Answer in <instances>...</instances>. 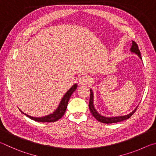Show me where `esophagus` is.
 I'll use <instances>...</instances> for the list:
<instances>
[{"mask_svg": "<svg viewBox=\"0 0 156 156\" xmlns=\"http://www.w3.org/2000/svg\"><path fill=\"white\" fill-rule=\"evenodd\" d=\"M89 79L87 76H83L79 79V84L80 85H87L89 83Z\"/></svg>", "mask_w": 156, "mask_h": 156, "instance_id": "1", "label": "esophagus"}]
</instances>
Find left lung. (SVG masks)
Returning a JSON list of instances; mask_svg holds the SVG:
<instances>
[{
	"instance_id": "1",
	"label": "left lung",
	"mask_w": 156,
	"mask_h": 156,
	"mask_svg": "<svg viewBox=\"0 0 156 156\" xmlns=\"http://www.w3.org/2000/svg\"><path fill=\"white\" fill-rule=\"evenodd\" d=\"M130 51L131 52L134 53V54H137L138 56V57L142 60V57H141V54H140V51L138 49V44H136V43L132 41V45L130 49ZM89 110L91 113L92 115L96 118V119L99 121L100 122L102 123H105V124H111V123H115V122H121V121H123L125 120L128 119L131 117V116L134 113L137 109V107L134 109V110L132 111L131 113H129L127 115H120V116H112V117H106V116L102 115L101 114L97 112L96 109H95L94 107V92L92 91V89H90V99H89Z\"/></svg>"
}]
</instances>
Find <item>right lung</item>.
Listing matches in <instances>:
<instances>
[{
  "instance_id": "1",
  "label": "right lung",
  "mask_w": 156,
  "mask_h": 156,
  "mask_svg": "<svg viewBox=\"0 0 156 156\" xmlns=\"http://www.w3.org/2000/svg\"><path fill=\"white\" fill-rule=\"evenodd\" d=\"M77 87H78L77 84H74L72 87L66 92V94L63 96L61 101H60V104L58 105V107L57 109L52 113H51V114H49L45 116H43V117H33V116L29 115L27 114H26V113H23L22 111H20V112H22L23 114L27 115L28 118H30V119L37 121V122H56V121L60 119V118L63 116V115L65 114L66 109H67L69 100L70 97L72 96V94L76 91V89H77Z\"/></svg>"
}]
</instances>
